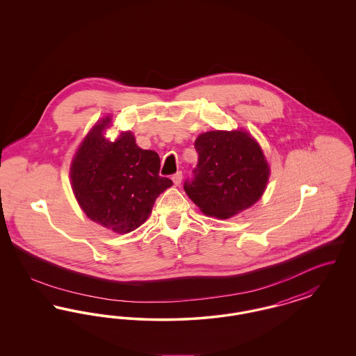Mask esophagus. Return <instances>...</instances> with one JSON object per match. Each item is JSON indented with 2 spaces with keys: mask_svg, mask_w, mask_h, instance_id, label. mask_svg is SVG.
Returning a JSON list of instances; mask_svg holds the SVG:
<instances>
[{
  "mask_svg": "<svg viewBox=\"0 0 356 356\" xmlns=\"http://www.w3.org/2000/svg\"><path fill=\"white\" fill-rule=\"evenodd\" d=\"M181 180H183V173L181 172H177L172 176V181H173L175 186H179L181 183Z\"/></svg>",
  "mask_w": 356,
  "mask_h": 356,
  "instance_id": "34e87169",
  "label": "esophagus"
}]
</instances>
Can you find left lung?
Instances as JSON below:
<instances>
[{
    "label": "left lung",
    "instance_id": "obj_1",
    "mask_svg": "<svg viewBox=\"0 0 356 356\" xmlns=\"http://www.w3.org/2000/svg\"><path fill=\"white\" fill-rule=\"evenodd\" d=\"M195 148L199 164L184 189L204 215L231 219L261 199L271 168L250 132L208 131L197 136Z\"/></svg>",
    "mask_w": 356,
    "mask_h": 356
}]
</instances>
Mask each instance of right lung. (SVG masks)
<instances>
[{"label": "right lung", "instance_id": "right-lung-1", "mask_svg": "<svg viewBox=\"0 0 356 356\" xmlns=\"http://www.w3.org/2000/svg\"><path fill=\"white\" fill-rule=\"evenodd\" d=\"M111 127L108 115L90 128L73 154L69 177L86 218L124 235L147 221L157 196L173 183L159 176L157 153L141 149L131 131L108 138Z\"/></svg>", "mask_w": 356, "mask_h": 356}]
</instances>
